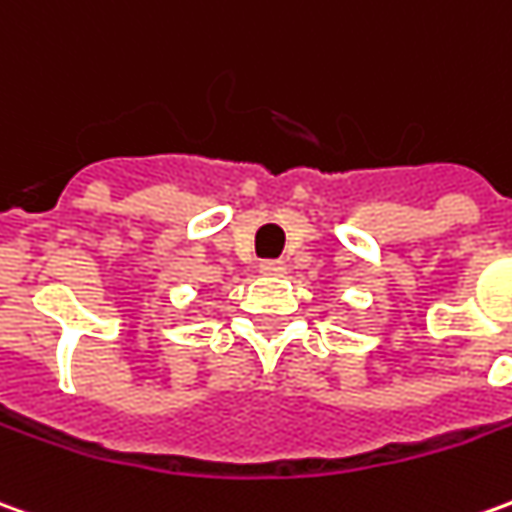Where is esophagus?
<instances>
[{"mask_svg":"<svg viewBox=\"0 0 512 512\" xmlns=\"http://www.w3.org/2000/svg\"><path fill=\"white\" fill-rule=\"evenodd\" d=\"M260 274L263 277H285L288 274V266L282 260H263L260 263Z\"/></svg>","mask_w":512,"mask_h":512,"instance_id":"obj_1","label":"esophagus"}]
</instances>
